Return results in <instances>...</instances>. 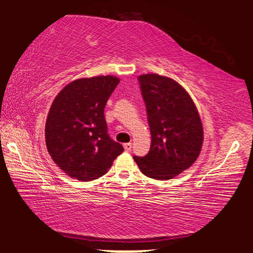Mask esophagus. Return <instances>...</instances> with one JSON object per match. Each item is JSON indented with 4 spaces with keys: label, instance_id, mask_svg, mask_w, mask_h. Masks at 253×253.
<instances>
[{
    "label": "esophagus",
    "instance_id": "obj_1",
    "mask_svg": "<svg viewBox=\"0 0 253 253\" xmlns=\"http://www.w3.org/2000/svg\"><path fill=\"white\" fill-rule=\"evenodd\" d=\"M123 147H125L126 152H130L131 148H132V144L131 143H126V144H123Z\"/></svg>",
    "mask_w": 253,
    "mask_h": 253
}]
</instances>
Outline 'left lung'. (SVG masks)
I'll return each mask as SVG.
<instances>
[{
    "instance_id": "left-lung-1",
    "label": "left lung",
    "mask_w": 253,
    "mask_h": 253,
    "mask_svg": "<svg viewBox=\"0 0 253 253\" xmlns=\"http://www.w3.org/2000/svg\"><path fill=\"white\" fill-rule=\"evenodd\" d=\"M152 143L147 155L133 156L145 176L168 180L197 161L203 126L189 94L177 82L157 74L138 76Z\"/></svg>"
}]
</instances>
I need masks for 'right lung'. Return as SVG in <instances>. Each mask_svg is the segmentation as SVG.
Segmentation results:
<instances>
[{"label":"right lung","instance_id":"1","mask_svg":"<svg viewBox=\"0 0 253 253\" xmlns=\"http://www.w3.org/2000/svg\"><path fill=\"white\" fill-rule=\"evenodd\" d=\"M119 82L109 75L76 80L55 97L45 123V144L70 177L91 181L104 176L125 151L110 137L104 116Z\"/></svg>","mask_w":253,"mask_h":253}]
</instances>
